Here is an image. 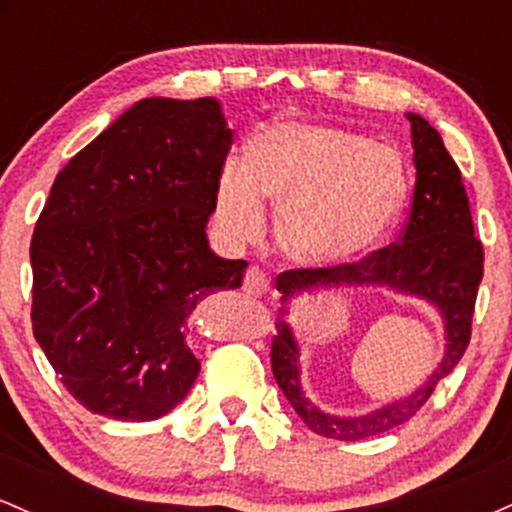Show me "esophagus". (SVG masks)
<instances>
[{
  "label": "esophagus",
  "instance_id": "1",
  "mask_svg": "<svg viewBox=\"0 0 512 512\" xmlns=\"http://www.w3.org/2000/svg\"><path fill=\"white\" fill-rule=\"evenodd\" d=\"M243 291H245V296L257 298V301H264V298L274 296V284H272V279L262 272V269L250 267L248 274H245V279H243Z\"/></svg>",
  "mask_w": 512,
  "mask_h": 512
}]
</instances>
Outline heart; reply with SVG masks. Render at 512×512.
<instances>
[{
	"label": "heart",
	"mask_w": 512,
	"mask_h": 512,
	"mask_svg": "<svg viewBox=\"0 0 512 512\" xmlns=\"http://www.w3.org/2000/svg\"><path fill=\"white\" fill-rule=\"evenodd\" d=\"M407 173L392 146L337 127L286 125L257 134L245 163L226 161L216 185V216L236 240L264 233V203L279 211L276 233L303 264L366 257L397 219Z\"/></svg>",
	"instance_id": "obj_1"
}]
</instances>
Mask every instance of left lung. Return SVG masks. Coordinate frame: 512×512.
I'll return each instance as SVG.
<instances>
[{
    "instance_id": "1",
    "label": "left lung",
    "mask_w": 512,
    "mask_h": 512,
    "mask_svg": "<svg viewBox=\"0 0 512 512\" xmlns=\"http://www.w3.org/2000/svg\"><path fill=\"white\" fill-rule=\"evenodd\" d=\"M414 144V199L399 243L368 252L366 257L330 267L286 269L276 276L281 308L272 337V373L305 426L317 436L361 440L390 431L416 414L436 385L455 370L472 337L477 291L484 276V245L474 236L472 211L462 173L445 149L440 134L421 115L409 113ZM390 285L437 305L446 320L444 361L414 396L371 412L366 417H332L302 395L300 362L292 331L285 322L288 301L298 292L327 285Z\"/></svg>"
}]
</instances>
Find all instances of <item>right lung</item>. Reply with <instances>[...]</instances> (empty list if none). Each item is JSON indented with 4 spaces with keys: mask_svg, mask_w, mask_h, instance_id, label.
<instances>
[{
    "mask_svg": "<svg viewBox=\"0 0 512 512\" xmlns=\"http://www.w3.org/2000/svg\"><path fill=\"white\" fill-rule=\"evenodd\" d=\"M231 144L214 98H144L57 173L31 240L33 334L93 414L161 419L197 380L187 317L248 267L204 231Z\"/></svg>",
    "mask_w": 512,
    "mask_h": 512,
    "instance_id": "obj_1",
    "label": "right lung"
}]
</instances>
